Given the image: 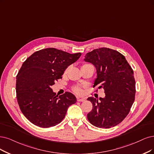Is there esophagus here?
Wrapping results in <instances>:
<instances>
[{"instance_id": "esophagus-1", "label": "esophagus", "mask_w": 154, "mask_h": 154, "mask_svg": "<svg viewBox=\"0 0 154 154\" xmlns=\"http://www.w3.org/2000/svg\"><path fill=\"white\" fill-rule=\"evenodd\" d=\"M77 101H85V98H81L77 97Z\"/></svg>"}]
</instances>
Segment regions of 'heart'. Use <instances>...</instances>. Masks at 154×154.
<instances>
[{
	"label": "heart",
	"mask_w": 154,
	"mask_h": 154,
	"mask_svg": "<svg viewBox=\"0 0 154 154\" xmlns=\"http://www.w3.org/2000/svg\"><path fill=\"white\" fill-rule=\"evenodd\" d=\"M88 65H89V64H85V65H84L83 66ZM68 70H69V67H68V68H66V70H65V73H66L68 72ZM73 90L74 92H75V93H77V94H80L82 93V89H81V88L80 87H79V86H75V87H73Z\"/></svg>",
	"instance_id": "obj_1"
}]
</instances>
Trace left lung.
Listing matches in <instances>:
<instances>
[{"mask_svg":"<svg viewBox=\"0 0 154 154\" xmlns=\"http://www.w3.org/2000/svg\"><path fill=\"white\" fill-rule=\"evenodd\" d=\"M84 60L96 70L94 86L103 88L105 96L100 101L94 97L88 100L93 109L87 116L93 126L110 128L121 123L129 113L136 93L133 70L124 56L106 48L94 49L85 55Z\"/></svg>","mask_w":154,"mask_h":154,"instance_id":"1","label":"left lung"}]
</instances>
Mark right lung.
Returning a JSON list of instances; mask_svg holds the SVG:
<instances>
[{"instance_id": "obj_1", "label": "right lung", "mask_w": 154, "mask_h": 154, "mask_svg": "<svg viewBox=\"0 0 154 154\" xmlns=\"http://www.w3.org/2000/svg\"><path fill=\"white\" fill-rule=\"evenodd\" d=\"M81 56V53L46 48L36 51L23 63L16 76V97L23 114L32 124L44 128L54 126L76 103L72 93L58 96L51 86Z\"/></svg>"}]
</instances>
